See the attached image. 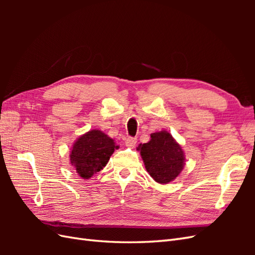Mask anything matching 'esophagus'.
Listing matches in <instances>:
<instances>
[{
	"mask_svg": "<svg viewBox=\"0 0 255 255\" xmlns=\"http://www.w3.org/2000/svg\"><path fill=\"white\" fill-rule=\"evenodd\" d=\"M136 143H137V138H135V137H128V138H127L126 145L128 146V148H134V146L136 145Z\"/></svg>",
	"mask_w": 255,
	"mask_h": 255,
	"instance_id": "1",
	"label": "esophagus"
}]
</instances>
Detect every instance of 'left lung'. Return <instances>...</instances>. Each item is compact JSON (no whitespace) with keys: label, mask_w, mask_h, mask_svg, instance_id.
Masks as SVG:
<instances>
[{"label":"left lung","mask_w":255,"mask_h":255,"mask_svg":"<svg viewBox=\"0 0 255 255\" xmlns=\"http://www.w3.org/2000/svg\"><path fill=\"white\" fill-rule=\"evenodd\" d=\"M137 150L140 151L146 171L159 184L173 181L183 170L184 151L167 130L151 134L150 141L140 143Z\"/></svg>","instance_id":"8db88e82"}]
</instances>
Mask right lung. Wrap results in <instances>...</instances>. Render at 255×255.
<instances>
[{
  "label": "right lung",
  "mask_w": 255,
  "mask_h": 255,
  "mask_svg": "<svg viewBox=\"0 0 255 255\" xmlns=\"http://www.w3.org/2000/svg\"><path fill=\"white\" fill-rule=\"evenodd\" d=\"M116 145L113 138L99 129H91L78 138L70 153L71 165L83 179H89L109 163Z\"/></svg>",
  "instance_id": "add662e5"
}]
</instances>
